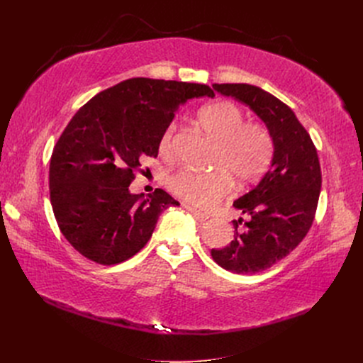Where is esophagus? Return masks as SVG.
Masks as SVG:
<instances>
[{
  "label": "esophagus",
  "mask_w": 363,
  "mask_h": 363,
  "mask_svg": "<svg viewBox=\"0 0 363 363\" xmlns=\"http://www.w3.org/2000/svg\"><path fill=\"white\" fill-rule=\"evenodd\" d=\"M182 206H184V208H186V211H188L189 213H193L196 218H199V219H201V220H206V219L211 218V215L204 213V212H201V211H197V208L193 207V206H188V204H182Z\"/></svg>",
  "instance_id": "1"
}]
</instances>
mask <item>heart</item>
<instances>
[{"label": "heart", "instance_id": "b5f03b06", "mask_svg": "<svg viewBox=\"0 0 363 363\" xmlns=\"http://www.w3.org/2000/svg\"><path fill=\"white\" fill-rule=\"evenodd\" d=\"M197 119L208 135L219 143L215 166L222 169L207 174L181 169L169 177L167 186L172 194L189 204L211 207L230 193L233 182L228 173L240 184L260 179L272 164L275 144L264 126L245 123V114L231 101L220 100L204 106ZM172 137L174 126H167L159 141V151L163 156L172 155Z\"/></svg>", "mask_w": 363, "mask_h": 363}]
</instances>
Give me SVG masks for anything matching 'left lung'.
Wrapping results in <instances>:
<instances>
[{
    "instance_id": "obj_1",
    "label": "left lung",
    "mask_w": 363,
    "mask_h": 363,
    "mask_svg": "<svg viewBox=\"0 0 363 363\" xmlns=\"http://www.w3.org/2000/svg\"><path fill=\"white\" fill-rule=\"evenodd\" d=\"M213 89L249 106L275 144L271 169L252 191L234 201L247 219L233 220L231 244L212 249L220 268L256 274L289 256L309 233L320 193V164L308 130L272 94L249 84H213Z\"/></svg>"
}]
</instances>
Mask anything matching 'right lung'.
I'll list each match as a JSON object with an SVG mask.
<instances>
[{
  "mask_svg": "<svg viewBox=\"0 0 363 363\" xmlns=\"http://www.w3.org/2000/svg\"><path fill=\"white\" fill-rule=\"evenodd\" d=\"M215 97L207 85L126 79L99 92L74 114L50 162V199L62 234L86 259L116 264L137 255L159 216L179 203L163 189L132 194L147 156L157 157L163 130L181 104Z\"/></svg>",
  "mask_w": 363,
  "mask_h": 363,
  "instance_id": "right-lung-1",
  "label": "right lung"
}]
</instances>
